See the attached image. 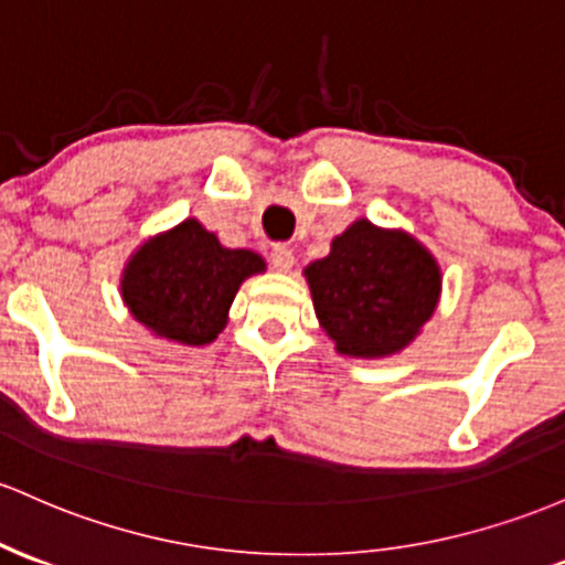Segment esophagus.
I'll list each match as a JSON object with an SVG mask.
<instances>
[{
    "instance_id": "obj_1",
    "label": "esophagus",
    "mask_w": 565,
    "mask_h": 565,
    "mask_svg": "<svg viewBox=\"0 0 565 565\" xmlns=\"http://www.w3.org/2000/svg\"><path fill=\"white\" fill-rule=\"evenodd\" d=\"M270 263L278 273H289L295 268V252L287 244H276L270 252Z\"/></svg>"
}]
</instances>
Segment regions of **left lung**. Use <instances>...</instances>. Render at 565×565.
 I'll return each instance as SVG.
<instances>
[{
    "mask_svg": "<svg viewBox=\"0 0 565 565\" xmlns=\"http://www.w3.org/2000/svg\"><path fill=\"white\" fill-rule=\"evenodd\" d=\"M313 311L334 351L386 359L405 351L431 319L443 295L434 254L399 227L356 220L334 235L330 254L306 270Z\"/></svg>",
    "mask_w": 565,
    "mask_h": 565,
    "instance_id": "1",
    "label": "left lung"
}]
</instances>
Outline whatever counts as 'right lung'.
<instances>
[{
  "instance_id": "obj_1",
  "label": "right lung",
  "mask_w": 565,
  "mask_h": 565,
  "mask_svg": "<svg viewBox=\"0 0 565 565\" xmlns=\"http://www.w3.org/2000/svg\"><path fill=\"white\" fill-rule=\"evenodd\" d=\"M265 273L252 249H227L195 216L152 235L128 257L120 295L128 311L154 338L206 345L225 330L246 278Z\"/></svg>"
}]
</instances>
